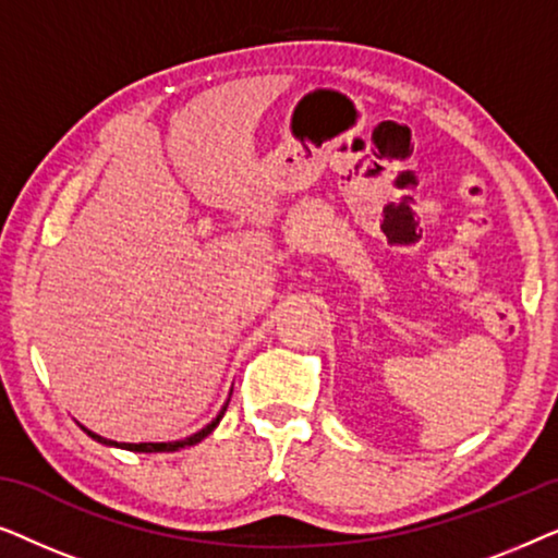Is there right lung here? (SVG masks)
<instances>
[{
	"label": "right lung",
	"instance_id": "obj_1",
	"mask_svg": "<svg viewBox=\"0 0 558 558\" xmlns=\"http://www.w3.org/2000/svg\"><path fill=\"white\" fill-rule=\"evenodd\" d=\"M228 401H231V399H228ZM228 401L223 403V409L218 411V416L213 418V422H210L208 426H203L201 432L190 434V437H185V439H178V441H140V445H129V441H113V439H104V437H98L96 432L86 429V426H81V429L86 432L90 439L101 441V445H106V447H119V449H129V452H178V449H185V447H193V445H197V441H203L205 437H208V434H210L213 429H216V426L220 424V418H223V414H226V409H228Z\"/></svg>",
	"mask_w": 558,
	"mask_h": 558
}]
</instances>
